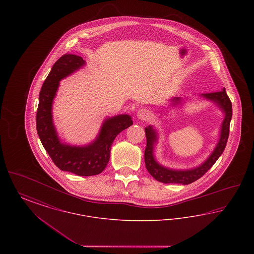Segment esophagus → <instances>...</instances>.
Segmentation results:
<instances>
[{"mask_svg":"<svg viewBox=\"0 0 254 254\" xmlns=\"http://www.w3.org/2000/svg\"><path fill=\"white\" fill-rule=\"evenodd\" d=\"M136 116H137V118H138L139 120L145 121V120H147V119L150 117V112L145 109H140V110H138Z\"/></svg>","mask_w":254,"mask_h":254,"instance_id":"34e87169","label":"esophagus"}]
</instances>
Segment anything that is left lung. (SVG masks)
Returning <instances> with one entry per match:
<instances>
[{
    "mask_svg": "<svg viewBox=\"0 0 254 254\" xmlns=\"http://www.w3.org/2000/svg\"><path fill=\"white\" fill-rule=\"evenodd\" d=\"M200 97H202L206 101L214 103L224 113V119L220 127L219 139L213 151L201 165L192 169H169L161 165L155 158L154 150L159 139L157 129L152 126H148L145 128L146 136V147L145 150V168L155 180L164 184H191L194 181L198 180L199 178H201L205 172L215 164L218 158L223 153L229 139L230 120L232 117V106L230 98L228 96L225 88H223L222 91L219 92L201 94ZM185 100H187V98L182 99L181 97H173L169 99V106L171 108L183 106V104L186 103Z\"/></svg>",
    "mask_w": 254,
    "mask_h": 254,
    "instance_id": "left-lung-1",
    "label": "left lung"
}]
</instances>
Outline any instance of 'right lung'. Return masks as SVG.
I'll return each mask as SVG.
<instances>
[{
  "label": "right lung",
  "instance_id": "1",
  "mask_svg": "<svg viewBox=\"0 0 254 254\" xmlns=\"http://www.w3.org/2000/svg\"><path fill=\"white\" fill-rule=\"evenodd\" d=\"M85 64L80 56L64 54L53 64L39 94L36 127L45 149L61 170L79 176H93L106 169L114 139L133 122L128 114L108 117L103 122L96 138L89 144L72 145L61 141L53 123V102L61 80L78 71Z\"/></svg>",
  "mask_w": 254,
  "mask_h": 254
}]
</instances>
